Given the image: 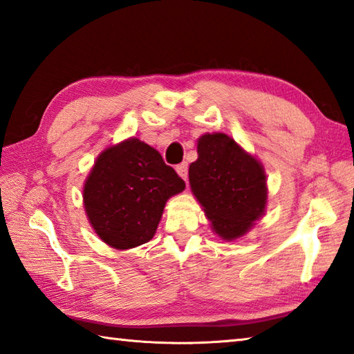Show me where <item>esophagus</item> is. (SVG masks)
I'll list each match as a JSON object with an SVG mask.
<instances>
[{
	"mask_svg": "<svg viewBox=\"0 0 354 354\" xmlns=\"http://www.w3.org/2000/svg\"><path fill=\"white\" fill-rule=\"evenodd\" d=\"M176 171H178V175L184 179V181H187V178H189V164L183 162V164L176 165Z\"/></svg>",
	"mask_w": 354,
	"mask_h": 354,
	"instance_id": "esophagus-1",
	"label": "esophagus"
}]
</instances>
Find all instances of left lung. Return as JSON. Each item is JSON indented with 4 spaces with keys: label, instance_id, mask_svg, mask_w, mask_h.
<instances>
[{
    "label": "left lung",
    "instance_id": "1",
    "mask_svg": "<svg viewBox=\"0 0 354 354\" xmlns=\"http://www.w3.org/2000/svg\"><path fill=\"white\" fill-rule=\"evenodd\" d=\"M189 179L214 232L223 240L242 237L265 213V169L228 135H202Z\"/></svg>",
    "mask_w": 354,
    "mask_h": 354
}]
</instances>
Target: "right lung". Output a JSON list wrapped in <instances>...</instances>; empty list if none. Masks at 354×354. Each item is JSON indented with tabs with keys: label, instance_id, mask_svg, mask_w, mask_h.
Here are the masks:
<instances>
[{
	"label": "right lung",
	"instance_id": "1",
	"mask_svg": "<svg viewBox=\"0 0 354 354\" xmlns=\"http://www.w3.org/2000/svg\"><path fill=\"white\" fill-rule=\"evenodd\" d=\"M185 183L158 150L138 138L104 149L84 185V205L95 234L115 250L147 243L165 202Z\"/></svg>",
	"mask_w": 354,
	"mask_h": 354
}]
</instances>
